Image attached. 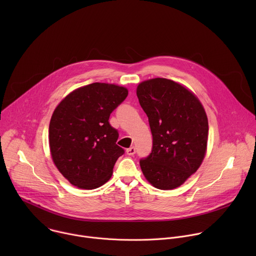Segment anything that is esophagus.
<instances>
[{
  "label": "esophagus",
  "instance_id": "esophagus-1",
  "mask_svg": "<svg viewBox=\"0 0 256 256\" xmlns=\"http://www.w3.org/2000/svg\"><path fill=\"white\" fill-rule=\"evenodd\" d=\"M126 154L130 156H132L136 154V148L134 147H130L128 149H126Z\"/></svg>",
  "mask_w": 256,
  "mask_h": 256
}]
</instances>
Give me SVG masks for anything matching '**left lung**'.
Returning <instances> with one entry per match:
<instances>
[{
    "instance_id": "left-lung-1",
    "label": "left lung",
    "mask_w": 256,
    "mask_h": 256,
    "mask_svg": "<svg viewBox=\"0 0 256 256\" xmlns=\"http://www.w3.org/2000/svg\"><path fill=\"white\" fill-rule=\"evenodd\" d=\"M136 96L153 136L152 152L140 160L142 174L156 188H176L204 158L208 134L204 109L192 91L165 78L140 83Z\"/></svg>"
}]
</instances>
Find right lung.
Here are the masks:
<instances>
[{
    "label": "right lung",
    "instance_id": "1",
    "mask_svg": "<svg viewBox=\"0 0 256 256\" xmlns=\"http://www.w3.org/2000/svg\"><path fill=\"white\" fill-rule=\"evenodd\" d=\"M126 88L92 83L66 96L52 114L48 140L52 161L70 184L94 190L110 179L124 150L109 116L126 98Z\"/></svg>",
    "mask_w": 256,
    "mask_h": 256
}]
</instances>
